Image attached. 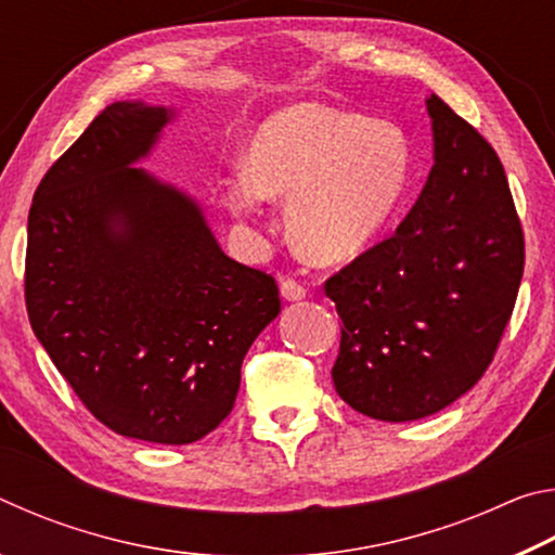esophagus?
<instances>
[{"label":"esophagus","mask_w":555,"mask_h":555,"mask_svg":"<svg viewBox=\"0 0 555 555\" xmlns=\"http://www.w3.org/2000/svg\"><path fill=\"white\" fill-rule=\"evenodd\" d=\"M281 296H284L286 300H300V298H306V286L300 284V281L286 276V279H281Z\"/></svg>","instance_id":"esophagus-1"}]
</instances>
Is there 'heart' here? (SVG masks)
<instances>
[{"mask_svg":"<svg viewBox=\"0 0 555 555\" xmlns=\"http://www.w3.org/2000/svg\"><path fill=\"white\" fill-rule=\"evenodd\" d=\"M411 176V146L389 119H364L323 102H296L255 129L247 168L222 183L234 215L288 198L286 222L306 257L345 261L367 247L397 210Z\"/></svg>","mask_w":555,"mask_h":555,"instance_id":"obj_1","label":"heart"}]
</instances>
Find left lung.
Returning a JSON list of instances; mask_svg holds the SVG:
<instances>
[{"mask_svg": "<svg viewBox=\"0 0 555 555\" xmlns=\"http://www.w3.org/2000/svg\"><path fill=\"white\" fill-rule=\"evenodd\" d=\"M436 164L391 237L325 281L343 318L335 391L370 418L416 421L482 379L524 274V230L492 144L428 98Z\"/></svg>", "mask_w": 555, "mask_h": 555, "instance_id": "1", "label": "left lung"}]
</instances>
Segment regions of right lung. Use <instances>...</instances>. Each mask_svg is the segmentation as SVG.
<instances>
[{"label": "right lung", "mask_w": 555, "mask_h": 555, "mask_svg": "<svg viewBox=\"0 0 555 555\" xmlns=\"http://www.w3.org/2000/svg\"><path fill=\"white\" fill-rule=\"evenodd\" d=\"M115 102L34 193L24 298L39 343L100 424L195 443L230 416L276 279L230 259L191 198L131 168L168 121Z\"/></svg>", "instance_id": "1"}]
</instances>
